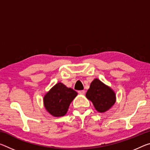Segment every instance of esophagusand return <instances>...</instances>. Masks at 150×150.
I'll return each instance as SVG.
<instances>
[{
    "label": "esophagus",
    "instance_id": "obj_1",
    "mask_svg": "<svg viewBox=\"0 0 150 150\" xmlns=\"http://www.w3.org/2000/svg\"><path fill=\"white\" fill-rule=\"evenodd\" d=\"M78 93H79V94H80V95H84L85 93V91H84V90H81V91H78Z\"/></svg>",
    "mask_w": 150,
    "mask_h": 150
}]
</instances>
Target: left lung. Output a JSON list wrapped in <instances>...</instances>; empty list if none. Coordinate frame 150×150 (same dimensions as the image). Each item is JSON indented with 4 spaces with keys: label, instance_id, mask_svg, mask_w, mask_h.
Masks as SVG:
<instances>
[{
    "label": "left lung",
    "instance_id": "left-lung-1",
    "mask_svg": "<svg viewBox=\"0 0 150 150\" xmlns=\"http://www.w3.org/2000/svg\"><path fill=\"white\" fill-rule=\"evenodd\" d=\"M85 96L92 102L94 108L99 113L108 111L116 101L115 91L97 78L91 83Z\"/></svg>",
    "mask_w": 150,
    "mask_h": 150
}]
</instances>
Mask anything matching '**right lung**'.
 <instances>
[{"label": "right lung", "mask_w": 150, "mask_h": 150, "mask_svg": "<svg viewBox=\"0 0 150 150\" xmlns=\"http://www.w3.org/2000/svg\"><path fill=\"white\" fill-rule=\"evenodd\" d=\"M77 96V93L62 83L55 84L45 95V108L54 117H62L67 112L71 102Z\"/></svg>", "instance_id": "obj_1"}]
</instances>
